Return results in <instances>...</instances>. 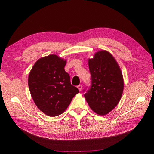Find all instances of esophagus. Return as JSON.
I'll return each instance as SVG.
<instances>
[{
  "label": "esophagus",
  "instance_id": "34e87169",
  "mask_svg": "<svg viewBox=\"0 0 154 154\" xmlns=\"http://www.w3.org/2000/svg\"><path fill=\"white\" fill-rule=\"evenodd\" d=\"M77 88L79 91H81V89H82V85H79L77 86Z\"/></svg>",
  "mask_w": 154,
  "mask_h": 154
}]
</instances>
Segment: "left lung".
I'll return each mask as SVG.
<instances>
[{"label": "left lung", "mask_w": 154, "mask_h": 154, "mask_svg": "<svg viewBox=\"0 0 154 154\" xmlns=\"http://www.w3.org/2000/svg\"><path fill=\"white\" fill-rule=\"evenodd\" d=\"M89 67L91 85L84 96L94 112L105 115L116 106L122 97V73L115 59L105 50L97 52L89 59Z\"/></svg>", "instance_id": "1"}]
</instances>
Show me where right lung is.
<instances>
[{
	"label": "right lung",
	"instance_id": "obj_1",
	"mask_svg": "<svg viewBox=\"0 0 154 154\" xmlns=\"http://www.w3.org/2000/svg\"><path fill=\"white\" fill-rule=\"evenodd\" d=\"M66 60L51 54L35 62L28 77V87L35 105L50 116L63 113L79 93L64 67Z\"/></svg>",
	"mask_w": 154,
	"mask_h": 154
}]
</instances>
